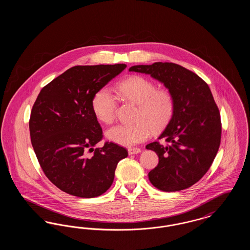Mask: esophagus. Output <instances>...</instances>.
Here are the masks:
<instances>
[{
    "label": "esophagus",
    "instance_id": "obj_1",
    "mask_svg": "<svg viewBox=\"0 0 250 250\" xmlns=\"http://www.w3.org/2000/svg\"><path fill=\"white\" fill-rule=\"evenodd\" d=\"M142 152V150H141V148H129L128 149V154L129 155H137V154H139V153H141Z\"/></svg>",
    "mask_w": 250,
    "mask_h": 250
}]
</instances>
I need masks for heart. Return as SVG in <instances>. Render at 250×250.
<instances>
[{"instance_id":"b5f03b06","label":"heart","mask_w":250,"mask_h":250,"mask_svg":"<svg viewBox=\"0 0 250 250\" xmlns=\"http://www.w3.org/2000/svg\"><path fill=\"white\" fill-rule=\"evenodd\" d=\"M120 96L137 105L134 123L117 125L106 133L107 140L123 146H133L148 139L151 132L162 130L174 113V98L167 89H156L153 82L133 76L117 85ZM95 117L103 124H111L116 115L117 98L106 87L96 92L92 103Z\"/></svg>"}]
</instances>
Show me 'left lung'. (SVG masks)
<instances>
[{
  "mask_svg": "<svg viewBox=\"0 0 250 250\" xmlns=\"http://www.w3.org/2000/svg\"><path fill=\"white\" fill-rule=\"evenodd\" d=\"M130 72L150 75L164 84L174 98V113L158 140L146 149L158 155V165L149 173L152 185L166 192L190 188L207 172L217 154L221 121L212 92L197 74L173 62L139 64Z\"/></svg>",
  "mask_w": 250,
  "mask_h": 250,
  "instance_id": "8db88e82",
  "label": "left lung"
}]
</instances>
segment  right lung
Segmentation results:
<instances>
[{
  "mask_svg": "<svg viewBox=\"0 0 250 250\" xmlns=\"http://www.w3.org/2000/svg\"><path fill=\"white\" fill-rule=\"evenodd\" d=\"M125 67L77 65L37 96L29 123L31 142L44 173L61 190L80 198L102 195L112 185L118 162L128 155L113 143L95 149L103 136L92 107L96 92Z\"/></svg>",
  "mask_w": 250,
  "mask_h": 250,
  "instance_id": "1",
  "label": "right lung"
}]
</instances>
